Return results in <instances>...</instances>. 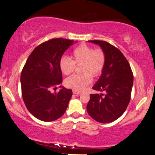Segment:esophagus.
Instances as JSON below:
<instances>
[{"instance_id": "34e87169", "label": "esophagus", "mask_w": 155, "mask_h": 155, "mask_svg": "<svg viewBox=\"0 0 155 155\" xmlns=\"http://www.w3.org/2000/svg\"><path fill=\"white\" fill-rule=\"evenodd\" d=\"M73 93L74 94H76V95H79L81 93V91H76V90H73Z\"/></svg>"}]
</instances>
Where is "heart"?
<instances>
[{
    "label": "heart",
    "instance_id": "1",
    "mask_svg": "<svg viewBox=\"0 0 155 155\" xmlns=\"http://www.w3.org/2000/svg\"><path fill=\"white\" fill-rule=\"evenodd\" d=\"M72 60L63 57L60 61V68L64 75H69L75 70L76 64L80 67L81 74H75L65 80L68 88L82 91L92 81L93 77L101 74L105 65L106 57L103 50L94 49L90 45L82 43L72 51Z\"/></svg>",
    "mask_w": 155,
    "mask_h": 155
}]
</instances>
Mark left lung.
Instances as JSON below:
<instances>
[{
    "mask_svg": "<svg viewBox=\"0 0 155 155\" xmlns=\"http://www.w3.org/2000/svg\"><path fill=\"white\" fill-rule=\"evenodd\" d=\"M88 41L102 48L106 61L101 77L93 87L101 93L90 95L87 112L100 123H110L119 118L127 108L134 75L128 60L117 48L104 41Z\"/></svg>",
    "mask_w": 155,
    "mask_h": 155,
    "instance_id": "obj_1",
    "label": "left lung"
}]
</instances>
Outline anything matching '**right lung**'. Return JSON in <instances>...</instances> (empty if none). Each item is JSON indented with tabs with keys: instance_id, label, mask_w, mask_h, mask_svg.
<instances>
[{
	"instance_id": "1",
	"label": "right lung",
	"mask_w": 155,
	"mask_h": 155,
	"mask_svg": "<svg viewBox=\"0 0 155 155\" xmlns=\"http://www.w3.org/2000/svg\"><path fill=\"white\" fill-rule=\"evenodd\" d=\"M74 44V41L62 38L45 41L35 48L23 67L20 80L24 102L39 120L55 121L67 110L72 91L65 88L55 91L62 81L61 58Z\"/></svg>"
}]
</instances>
